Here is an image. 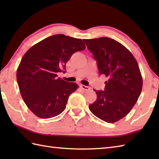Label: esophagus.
<instances>
[{"instance_id": "34e87169", "label": "esophagus", "mask_w": 159, "mask_h": 159, "mask_svg": "<svg viewBox=\"0 0 159 159\" xmlns=\"http://www.w3.org/2000/svg\"><path fill=\"white\" fill-rule=\"evenodd\" d=\"M80 88L83 89V90H85V91H88V90L90 89V87H88V86H85V85H80Z\"/></svg>"}]
</instances>
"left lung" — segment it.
Returning <instances> with one entry per match:
<instances>
[{"instance_id":"obj_1","label":"left lung","mask_w":159,"mask_h":159,"mask_svg":"<svg viewBox=\"0 0 159 159\" xmlns=\"http://www.w3.org/2000/svg\"><path fill=\"white\" fill-rule=\"evenodd\" d=\"M83 41L96 60L99 74L108 79L104 91L94 90L97 99L89 109L106 122H116L129 113L141 94L143 79L139 65L133 54L113 39Z\"/></svg>"}]
</instances>
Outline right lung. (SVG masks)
<instances>
[{
  "label": "right lung",
  "instance_id": "right-lung-1",
  "mask_svg": "<svg viewBox=\"0 0 159 159\" xmlns=\"http://www.w3.org/2000/svg\"><path fill=\"white\" fill-rule=\"evenodd\" d=\"M85 48L81 39L57 34L25 54L17 70V82L23 100L36 116L48 119L65 110L69 96L79 86L57 78V73L66 70L74 52Z\"/></svg>",
  "mask_w": 159,
  "mask_h": 159
}]
</instances>
